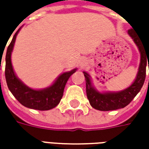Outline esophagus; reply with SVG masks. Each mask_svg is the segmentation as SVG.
Returning <instances> with one entry per match:
<instances>
[{"mask_svg": "<svg viewBox=\"0 0 149 149\" xmlns=\"http://www.w3.org/2000/svg\"><path fill=\"white\" fill-rule=\"evenodd\" d=\"M79 64H80V67H81V68H84V67H85L86 64H87V61H86L85 59H81Z\"/></svg>", "mask_w": 149, "mask_h": 149, "instance_id": "34e87169", "label": "esophagus"}]
</instances>
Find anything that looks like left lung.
I'll return each instance as SVG.
<instances>
[{
    "instance_id": "obj_1",
    "label": "left lung",
    "mask_w": 149,
    "mask_h": 149,
    "mask_svg": "<svg viewBox=\"0 0 149 149\" xmlns=\"http://www.w3.org/2000/svg\"><path fill=\"white\" fill-rule=\"evenodd\" d=\"M128 35L133 40L141 53V61L135 81L125 89L118 92H99L93 85L90 75L83 72L86 81V93L91 106L100 111H112L123 109L133 100L143 86L146 76V66L148 64L149 46L146 47L144 42L135 34L134 29L128 31ZM148 60H147V59Z\"/></svg>"
}]
</instances>
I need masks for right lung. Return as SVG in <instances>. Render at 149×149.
<instances>
[{
  "mask_svg": "<svg viewBox=\"0 0 149 149\" xmlns=\"http://www.w3.org/2000/svg\"><path fill=\"white\" fill-rule=\"evenodd\" d=\"M20 29H21L14 34L5 56V79L8 89L15 98L24 107L40 111L52 109L60 103L63 97L65 84L71 75L77 71V68L63 72L50 86L42 89H34L27 86L16 75L11 61L12 52Z\"/></svg>",
  "mask_w": 149,
  "mask_h": 149,
  "instance_id": "1",
  "label": "right lung"
}]
</instances>
